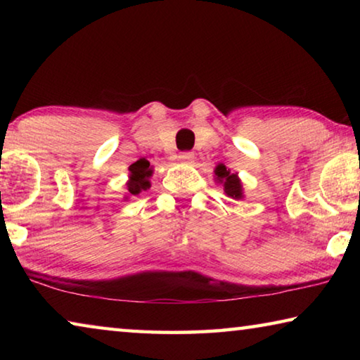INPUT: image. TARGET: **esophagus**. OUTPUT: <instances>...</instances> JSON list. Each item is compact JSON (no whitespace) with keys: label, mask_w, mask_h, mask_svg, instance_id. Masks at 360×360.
Instances as JSON below:
<instances>
[{"label":"esophagus","mask_w":360,"mask_h":360,"mask_svg":"<svg viewBox=\"0 0 360 360\" xmlns=\"http://www.w3.org/2000/svg\"><path fill=\"white\" fill-rule=\"evenodd\" d=\"M193 158H195L193 152H182V154H179V160L184 163H192Z\"/></svg>","instance_id":"obj_1"}]
</instances>
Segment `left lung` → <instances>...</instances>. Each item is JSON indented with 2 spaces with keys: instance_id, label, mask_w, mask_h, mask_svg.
Returning <instances> with one entry per match:
<instances>
[{
  "instance_id": "left-lung-1",
  "label": "left lung",
  "mask_w": 360,
  "mask_h": 360,
  "mask_svg": "<svg viewBox=\"0 0 360 360\" xmlns=\"http://www.w3.org/2000/svg\"><path fill=\"white\" fill-rule=\"evenodd\" d=\"M214 174H216L214 179L219 182V184L224 186V192L227 193V197H231L235 200L243 198V186L238 174L231 173L230 169H227V167L222 165V163L216 167Z\"/></svg>"
}]
</instances>
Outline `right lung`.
<instances>
[{
    "label": "right lung",
    "instance_id": "1",
    "mask_svg": "<svg viewBox=\"0 0 360 360\" xmlns=\"http://www.w3.org/2000/svg\"><path fill=\"white\" fill-rule=\"evenodd\" d=\"M130 179L127 182L130 195H138L141 191H148L150 187L149 178L152 176L150 163L146 158H139L129 168Z\"/></svg>",
    "mask_w": 360,
    "mask_h": 360
}]
</instances>
